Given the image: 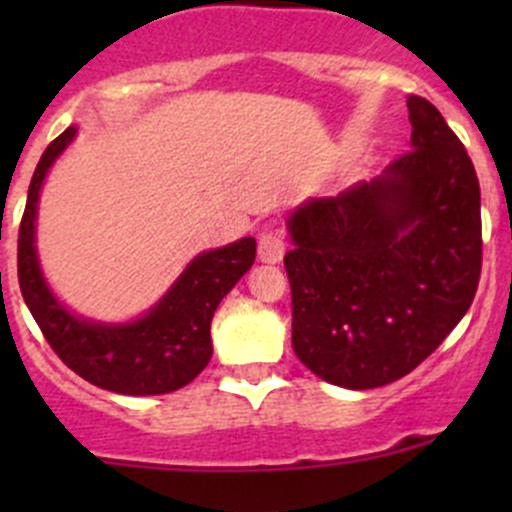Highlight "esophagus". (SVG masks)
I'll return each mask as SVG.
<instances>
[{"label":"esophagus","mask_w":512,"mask_h":512,"mask_svg":"<svg viewBox=\"0 0 512 512\" xmlns=\"http://www.w3.org/2000/svg\"><path fill=\"white\" fill-rule=\"evenodd\" d=\"M257 255L267 265H277L285 257V240H282L280 232L272 230V227H265L260 232V237H257Z\"/></svg>","instance_id":"esophagus-1"}]
</instances>
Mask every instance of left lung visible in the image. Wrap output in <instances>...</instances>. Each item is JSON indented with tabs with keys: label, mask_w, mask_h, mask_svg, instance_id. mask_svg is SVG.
I'll return each instance as SVG.
<instances>
[{
	"label": "left lung",
	"mask_w": 512,
	"mask_h": 512,
	"mask_svg": "<svg viewBox=\"0 0 512 512\" xmlns=\"http://www.w3.org/2000/svg\"><path fill=\"white\" fill-rule=\"evenodd\" d=\"M411 151L287 218L292 347L319 379L376 389L414 371L471 307L480 188L438 108L406 98Z\"/></svg>",
	"instance_id": "left-lung-1"
}]
</instances>
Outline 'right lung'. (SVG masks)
I'll return each instance as SVG.
<instances>
[{"instance_id": "right-lung-1", "label": "right lung", "mask_w": 512, "mask_h": 512, "mask_svg": "<svg viewBox=\"0 0 512 512\" xmlns=\"http://www.w3.org/2000/svg\"><path fill=\"white\" fill-rule=\"evenodd\" d=\"M79 128L69 126L41 156L19 225V287L59 359L98 389L156 396L183 389L213 356L210 322L223 297L255 262V237H242L188 262L168 292L131 322H96L71 312L46 282L36 255V213L46 175Z\"/></svg>"}]
</instances>
